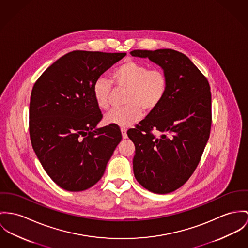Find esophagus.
<instances>
[{
  "label": "esophagus",
  "mask_w": 248,
  "mask_h": 248,
  "mask_svg": "<svg viewBox=\"0 0 248 248\" xmlns=\"http://www.w3.org/2000/svg\"><path fill=\"white\" fill-rule=\"evenodd\" d=\"M121 132H122L123 139H126L127 138V134H126V129L125 128H121Z\"/></svg>",
  "instance_id": "obj_1"
}]
</instances>
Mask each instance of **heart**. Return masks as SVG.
<instances>
[{
  "instance_id": "1",
  "label": "heart",
  "mask_w": 248,
  "mask_h": 248,
  "mask_svg": "<svg viewBox=\"0 0 248 248\" xmlns=\"http://www.w3.org/2000/svg\"><path fill=\"white\" fill-rule=\"evenodd\" d=\"M116 86L127 90L124 104L105 115L108 124L121 127L131 126L139 122L145 111L155 109L163 100L168 90V78L161 70L149 68L134 60H128L112 73ZM112 83L105 77H97L93 85V95L98 108L105 110L109 107L108 96Z\"/></svg>"
}]
</instances>
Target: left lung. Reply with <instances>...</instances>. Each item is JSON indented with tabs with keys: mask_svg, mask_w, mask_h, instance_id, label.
Returning <instances> with one entry per match:
<instances>
[{
	"mask_svg": "<svg viewBox=\"0 0 248 248\" xmlns=\"http://www.w3.org/2000/svg\"><path fill=\"white\" fill-rule=\"evenodd\" d=\"M168 78L161 103L136 128L127 131L135 144L134 175L146 190L164 194L180 188L197 167L210 137L211 93L207 78L184 54L171 49L134 50ZM161 132L155 137L151 131Z\"/></svg>",
	"mask_w": 248,
	"mask_h": 248,
	"instance_id": "obj_1",
	"label": "left lung"
}]
</instances>
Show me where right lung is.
Segmentation results:
<instances>
[{"mask_svg":"<svg viewBox=\"0 0 248 248\" xmlns=\"http://www.w3.org/2000/svg\"><path fill=\"white\" fill-rule=\"evenodd\" d=\"M125 55L71 52L53 63L33 87L32 146L47 174L66 191H85L96 184L122 140L117 125L97 127L103 115L93 85Z\"/></svg>","mask_w":248,"mask_h":248,"instance_id":"add662e5","label":"right lung"}]
</instances>
